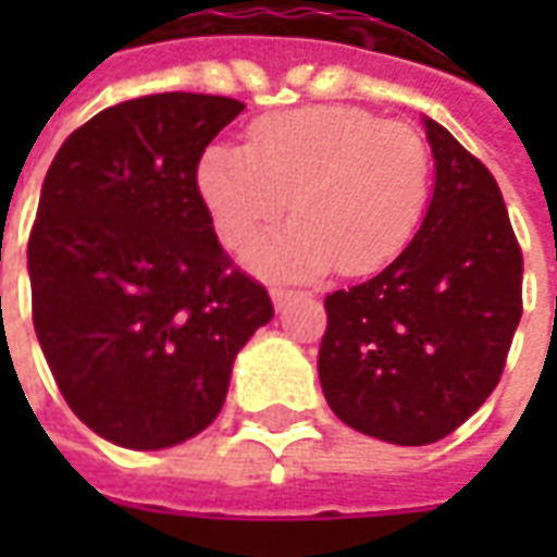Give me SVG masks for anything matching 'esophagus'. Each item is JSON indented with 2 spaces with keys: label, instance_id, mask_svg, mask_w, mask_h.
Listing matches in <instances>:
<instances>
[{
  "label": "esophagus",
  "instance_id": "obj_1",
  "mask_svg": "<svg viewBox=\"0 0 557 557\" xmlns=\"http://www.w3.org/2000/svg\"><path fill=\"white\" fill-rule=\"evenodd\" d=\"M298 298V292H292V289H271V301H274V307L277 310H286L292 301Z\"/></svg>",
  "mask_w": 557,
  "mask_h": 557
}]
</instances>
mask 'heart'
<instances>
[{"label":"heart","mask_w":557,"mask_h":557,"mask_svg":"<svg viewBox=\"0 0 557 557\" xmlns=\"http://www.w3.org/2000/svg\"><path fill=\"white\" fill-rule=\"evenodd\" d=\"M196 184L232 250L250 247L292 206L289 226L247 253L259 274L307 280L337 265L361 277L418 230L430 148L411 125L358 107H304L259 119L244 148H208Z\"/></svg>","instance_id":"heart-1"}]
</instances>
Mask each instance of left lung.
<instances>
[{"instance_id":"1","label":"left lung","mask_w":557,"mask_h":557,"mask_svg":"<svg viewBox=\"0 0 557 557\" xmlns=\"http://www.w3.org/2000/svg\"><path fill=\"white\" fill-rule=\"evenodd\" d=\"M435 187L403 253L325 298L319 382L346 426L420 447L450 435L502 379L522 319V250L492 172L423 115Z\"/></svg>"}]
</instances>
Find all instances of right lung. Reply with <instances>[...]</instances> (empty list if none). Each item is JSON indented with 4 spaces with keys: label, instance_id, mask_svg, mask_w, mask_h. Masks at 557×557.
<instances>
[{
    "label": "right lung",
    "instance_id": "right-lung-1",
    "mask_svg": "<svg viewBox=\"0 0 557 557\" xmlns=\"http://www.w3.org/2000/svg\"><path fill=\"white\" fill-rule=\"evenodd\" d=\"M220 95L115 103L62 143L29 235L32 322L91 432L163 450L218 418L235 355L271 322L199 196L208 143L242 113Z\"/></svg>",
    "mask_w": 557,
    "mask_h": 557
}]
</instances>
